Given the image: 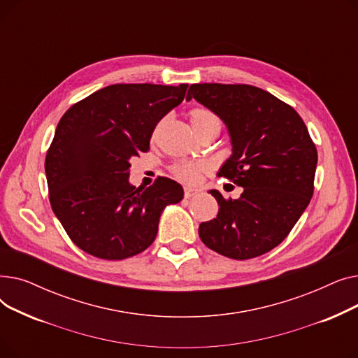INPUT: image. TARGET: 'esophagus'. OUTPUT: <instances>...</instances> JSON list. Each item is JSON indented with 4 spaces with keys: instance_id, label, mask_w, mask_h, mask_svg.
I'll use <instances>...</instances> for the list:
<instances>
[{
    "instance_id": "esophagus-1",
    "label": "esophagus",
    "mask_w": 358,
    "mask_h": 358,
    "mask_svg": "<svg viewBox=\"0 0 358 358\" xmlns=\"http://www.w3.org/2000/svg\"><path fill=\"white\" fill-rule=\"evenodd\" d=\"M196 193H197V192L193 190V189H190V187H184V197H185V199L193 197Z\"/></svg>"
}]
</instances>
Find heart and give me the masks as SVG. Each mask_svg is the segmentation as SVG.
<instances>
[{
  "instance_id": "heart-1",
  "label": "heart",
  "mask_w": 358,
  "mask_h": 358,
  "mask_svg": "<svg viewBox=\"0 0 358 358\" xmlns=\"http://www.w3.org/2000/svg\"><path fill=\"white\" fill-rule=\"evenodd\" d=\"M189 119L193 126V129L201 136L206 131L212 129L220 130V120L215 115L213 111L206 107H194L189 111ZM212 169L210 162L208 161H177L171 166V173L176 178H178L182 182L194 184L200 180L201 174L209 173Z\"/></svg>"
}]
</instances>
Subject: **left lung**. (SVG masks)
Instances as JSON below:
<instances>
[{
	"label": "left lung",
	"mask_w": 358,
	"mask_h": 358,
	"mask_svg": "<svg viewBox=\"0 0 358 358\" xmlns=\"http://www.w3.org/2000/svg\"><path fill=\"white\" fill-rule=\"evenodd\" d=\"M192 99L227 124L232 155L217 176L243 189L235 200L210 190L220 208L200 223V239L234 259L266 254L285 241L313 194L317 152L308 127L293 107L247 84H193Z\"/></svg>",
	"instance_id": "8db88e82"
}]
</instances>
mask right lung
I'll list each match as a JSON object with an SVG mask.
<instances>
[{"label": "right lung", "mask_w": 358, "mask_h": 358, "mask_svg": "<svg viewBox=\"0 0 358 358\" xmlns=\"http://www.w3.org/2000/svg\"><path fill=\"white\" fill-rule=\"evenodd\" d=\"M189 84H115L73 104L58 123L45 171L52 210L72 242L90 255L124 259L155 241L162 210L182 187L159 177L129 182L130 159L148 152L158 122L185 97Z\"/></svg>", "instance_id": "add662e5"}]
</instances>
